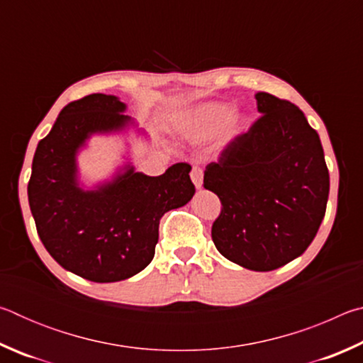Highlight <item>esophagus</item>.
<instances>
[{
    "label": "esophagus",
    "mask_w": 363,
    "mask_h": 363,
    "mask_svg": "<svg viewBox=\"0 0 363 363\" xmlns=\"http://www.w3.org/2000/svg\"><path fill=\"white\" fill-rule=\"evenodd\" d=\"M190 179H192L196 189H201V184H203V169L200 167H194L192 171H190Z\"/></svg>",
    "instance_id": "34e87169"
}]
</instances>
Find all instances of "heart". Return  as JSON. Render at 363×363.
Returning a JSON list of instances; mask_svg holds the SVG:
<instances>
[{
  "label": "heart",
  "mask_w": 363,
  "mask_h": 363,
  "mask_svg": "<svg viewBox=\"0 0 363 363\" xmlns=\"http://www.w3.org/2000/svg\"><path fill=\"white\" fill-rule=\"evenodd\" d=\"M230 115V107L225 104H206L196 108L192 115H189L182 125L195 138H208L216 134L225 125L230 128V133H238L243 128L245 118L242 115Z\"/></svg>",
  "instance_id": "b5f03b06"
}]
</instances>
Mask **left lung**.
<instances>
[{
	"instance_id": "obj_1",
	"label": "left lung",
	"mask_w": 363,
	"mask_h": 363,
	"mask_svg": "<svg viewBox=\"0 0 363 363\" xmlns=\"http://www.w3.org/2000/svg\"><path fill=\"white\" fill-rule=\"evenodd\" d=\"M262 113L206 167L220 200L211 237L220 255L267 272L304 253L327 210L330 174L315 130L290 101L257 93Z\"/></svg>"
}]
</instances>
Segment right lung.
<instances>
[{
	"label": "right lung",
	"instance_id": "1",
	"mask_svg": "<svg viewBox=\"0 0 363 363\" xmlns=\"http://www.w3.org/2000/svg\"><path fill=\"white\" fill-rule=\"evenodd\" d=\"M115 96L89 94L62 108L36 147L28 203L48 253L64 269L97 284L139 274L155 255L164 213L190 201V164L157 177L130 168L113 182L84 192L77 184V150L93 133L121 130L130 116Z\"/></svg>",
	"mask_w": 363,
	"mask_h": 363
}]
</instances>
